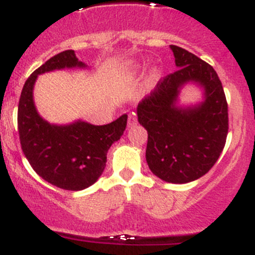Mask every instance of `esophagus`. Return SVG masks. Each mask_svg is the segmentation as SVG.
I'll use <instances>...</instances> for the list:
<instances>
[{
  "mask_svg": "<svg viewBox=\"0 0 255 255\" xmlns=\"http://www.w3.org/2000/svg\"><path fill=\"white\" fill-rule=\"evenodd\" d=\"M137 123H138L137 117H135L134 115H129V117H128V128L134 127V126L137 125Z\"/></svg>",
  "mask_w": 255,
  "mask_h": 255,
  "instance_id": "34e87169",
  "label": "esophagus"
}]
</instances>
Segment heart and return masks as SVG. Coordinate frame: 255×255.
Here are the masks:
<instances>
[{
  "instance_id": "obj_1",
  "label": "heart",
  "mask_w": 255,
  "mask_h": 255,
  "mask_svg": "<svg viewBox=\"0 0 255 255\" xmlns=\"http://www.w3.org/2000/svg\"><path fill=\"white\" fill-rule=\"evenodd\" d=\"M139 68H140V66L138 65V63H133V62H130V63H128L127 65L126 70H127V72H129V73H137V72H139ZM158 76L159 75H158L157 70L150 71V73H149L150 82H154V81H157Z\"/></svg>"
}]
</instances>
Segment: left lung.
<instances>
[{
  "instance_id": "8db88e82",
  "label": "left lung",
  "mask_w": 255,
  "mask_h": 255,
  "mask_svg": "<svg viewBox=\"0 0 255 255\" xmlns=\"http://www.w3.org/2000/svg\"><path fill=\"white\" fill-rule=\"evenodd\" d=\"M178 70L165 76L137 107L147 129L145 159L154 175L168 183L193 182L218 160L228 134V105L214 68L196 54L170 44ZM194 83L204 101L177 106L180 90Z\"/></svg>"
}]
</instances>
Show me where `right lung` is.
Instances as JSON below:
<instances>
[{
  "instance_id": "obj_1",
  "label": "right lung",
  "mask_w": 255,
  "mask_h": 255,
  "mask_svg": "<svg viewBox=\"0 0 255 255\" xmlns=\"http://www.w3.org/2000/svg\"><path fill=\"white\" fill-rule=\"evenodd\" d=\"M63 68H87L75 51L56 54L37 68L24 83L18 103L19 142L24 157L46 182L66 190H82L97 182L107 162L111 145L122 137L127 115L105 126L85 121L51 125L37 112L33 87L38 75Z\"/></svg>"
}]
</instances>
